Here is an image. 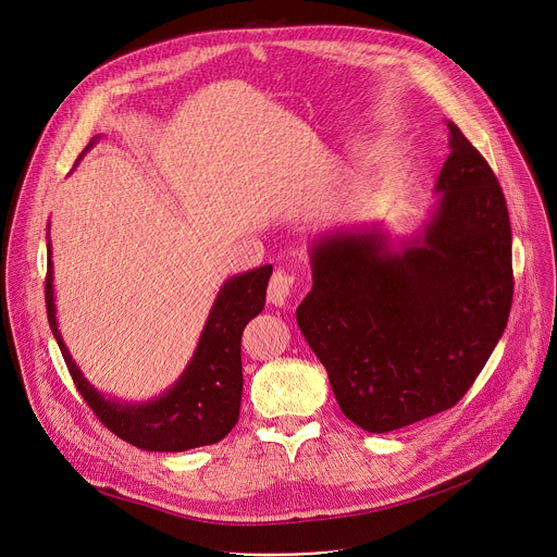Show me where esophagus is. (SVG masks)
<instances>
[{"mask_svg":"<svg viewBox=\"0 0 557 557\" xmlns=\"http://www.w3.org/2000/svg\"><path fill=\"white\" fill-rule=\"evenodd\" d=\"M293 284H295L293 275H288L286 271H275L271 277V284H269V301L273 306H284L290 297Z\"/></svg>","mask_w":557,"mask_h":557,"instance_id":"esophagus-1","label":"esophagus"}]
</instances>
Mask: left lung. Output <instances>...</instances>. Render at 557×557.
I'll use <instances>...</instances> for the list:
<instances>
[{
  "instance_id": "1",
  "label": "left lung",
  "mask_w": 557,
  "mask_h": 557,
  "mask_svg": "<svg viewBox=\"0 0 557 557\" xmlns=\"http://www.w3.org/2000/svg\"><path fill=\"white\" fill-rule=\"evenodd\" d=\"M449 156L430 220L394 243L379 226L310 245L312 290L297 326L342 412L383 434L454 408L505 333L509 211L481 151L449 121Z\"/></svg>"
}]
</instances>
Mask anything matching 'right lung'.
<instances>
[{
  "label": "right lung",
  "mask_w": 557,
  "mask_h": 557,
  "mask_svg": "<svg viewBox=\"0 0 557 557\" xmlns=\"http://www.w3.org/2000/svg\"><path fill=\"white\" fill-rule=\"evenodd\" d=\"M97 140L99 136L90 140L86 151ZM46 249L48 324L76 389L82 392L99 421L119 438L147 451H185L222 441L240 417L243 331L264 308L273 267L264 264L228 277L209 310L196 352L178 381L151 401L132 404L101 394L70 357L57 324L50 237Z\"/></svg>",
  "instance_id": "add662e5"
}]
</instances>
